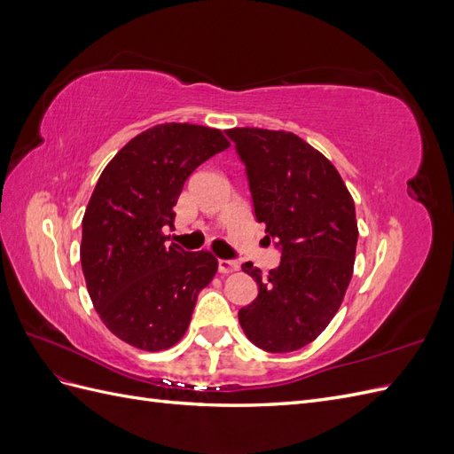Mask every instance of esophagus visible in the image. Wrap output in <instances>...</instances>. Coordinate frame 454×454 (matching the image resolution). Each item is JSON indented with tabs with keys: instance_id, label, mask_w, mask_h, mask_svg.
<instances>
[{
	"instance_id": "34e87169",
	"label": "esophagus",
	"mask_w": 454,
	"mask_h": 454,
	"mask_svg": "<svg viewBox=\"0 0 454 454\" xmlns=\"http://www.w3.org/2000/svg\"><path fill=\"white\" fill-rule=\"evenodd\" d=\"M217 269L222 274H229V272L239 270V263H237V261H232V259H219Z\"/></svg>"
}]
</instances>
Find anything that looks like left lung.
<instances>
[{
    "label": "left lung",
    "mask_w": 454,
    "mask_h": 454,
    "mask_svg": "<svg viewBox=\"0 0 454 454\" xmlns=\"http://www.w3.org/2000/svg\"><path fill=\"white\" fill-rule=\"evenodd\" d=\"M227 136L246 164L265 239L282 250L269 274L242 265L259 292L239 322L255 347L294 352L324 332L347 294L358 242L354 200L333 164L294 132L246 127Z\"/></svg>",
    "instance_id": "8db88e82"
}]
</instances>
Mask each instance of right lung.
Wrapping results in <instances>:
<instances>
[{
    "label": "right lung",
    "instance_id": "right-lung-1",
    "mask_svg": "<svg viewBox=\"0 0 454 454\" xmlns=\"http://www.w3.org/2000/svg\"><path fill=\"white\" fill-rule=\"evenodd\" d=\"M229 147L222 130L164 122L107 162L83 215L81 267L92 305L121 340L147 352L174 347L217 270L210 252L167 244L187 177Z\"/></svg>",
    "mask_w": 454,
    "mask_h": 454
}]
</instances>
